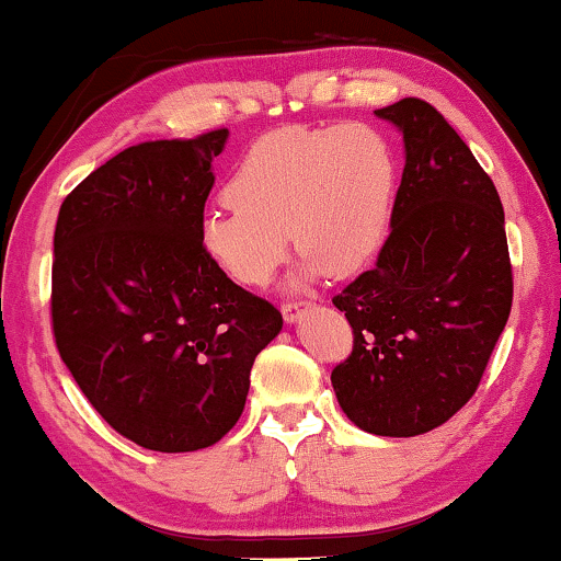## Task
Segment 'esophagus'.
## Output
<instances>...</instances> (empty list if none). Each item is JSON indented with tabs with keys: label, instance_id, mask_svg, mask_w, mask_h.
Returning <instances> with one entry per match:
<instances>
[{
	"label": "esophagus",
	"instance_id": "1",
	"mask_svg": "<svg viewBox=\"0 0 561 561\" xmlns=\"http://www.w3.org/2000/svg\"><path fill=\"white\" fill-rule=\"evenodd\" d=\"M313 302H302V300H293V302H282V316H285L287 323H297L302 318L305 310L310 308Z\"/></svg>",
	"mask_w": 561,
	"mask_h": 561
}]
</instances>
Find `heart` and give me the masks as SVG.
<instances>
[{
	"label": "heart",
	"instance_id": "obj_1",
	"mask_svg": "<svg viewBox=\"0 0 561 561\" xmlns=\"http://www.w3.org/2000/svg\"><path fill=\"white\" fill-rule=\"evenodd\" d=\"M399 181L378 126H282L248 147L225 186L228 204L198 225L202 251L248 287L272 279L289 239L305 276L357 274L386 243Z\"/></svg>",
	"mask_w": 561,
	"mask_h": 561
}]
</instances>
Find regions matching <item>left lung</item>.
<instances>
[{
  "label": "left lung",
  "mask_w": 561,
  "mask_h": 561,
  "mask_svg": "<svg viewBox=\"0 0 561 561\" xmlns=\"http://www.w3.org/2000/svg\"><path fill=\"white\" fill-rule=\"evenodd\" d=\"M375 113L403 131L407 165L378 264L333 297L354 344L331 382L359 430L414 437L477 393L513 308V264L497 188L443 113L420 98Z\"/></svg>",
  "instance_id": "8db88e82"
}]
</instances>
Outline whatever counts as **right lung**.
<instances>
[{
  "instance_id": "obj_1",
  "label": "right lung",
  "mask_w": 561,
  "mask_h": 561,
  "mask_svg": "<svg viewBox=\"0 0 561 561\" xmlns=\"http://www.w3.org/2000/svg\"><path fill=\"white\" fill-rule=\"evenodd\" d=\"M228 129L126 147L64 198L51 329L92 409L147 450L209 448L236 427L282 313L202 251Z\"/></svg>"
}]
</instances>
